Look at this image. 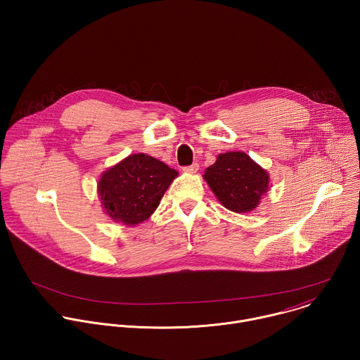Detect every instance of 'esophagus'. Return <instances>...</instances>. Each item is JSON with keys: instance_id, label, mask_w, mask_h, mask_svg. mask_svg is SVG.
I'll return each mask as SVG.
<instances>
[{"instance_id": "34e87169", "label": "esophagus", "mask_w": 360, "mask_h": 360, "mask_svg": "<svg viewBox=\"0 0 360 360\" xmlns=\"http://www.w3.org/2000/svg\"><path fill=\"white\" fill-rule=\"evenodd\" d=\"M198 169H199V164L198 162H193L192 165H188V167L182 168V171L186 172V174H195Z\"/></svg>"}]
</instances>
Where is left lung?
<instances>
[{
    "mask_svg": "<svg viewBox=\"0 0 360 360\" xmlns=\"http://www.w3.org/2000/svg\"><path fill=\"white\" fill-rule=\"evenodd\" d=\"M203 178L224 207L238 214L258 207L269 182L268 172L243 152L221 153Z\"/></svg>",
    "mask_w": 360,
    "mask_h": 360,
    "instance_id": "obj_1",
    "label": "left lung"
}]
</instances>
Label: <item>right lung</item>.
I'll use <instances>...</instances> for the list:
<instances>
[{"label":"right lung","instance_id":"obj_1","mask_svg":"<svg viewBox=\"0 0 360 360\" xmlns=\"http://www.w3.org/2000/svg\"><path fill=\"white\" fill-rule=\"evenodd\" d=\"M178 172L145 153L129 155L101 176L98 192L117 222L136 225L158 208Z\"/></svg>","mask_w":360,"mask_h":360}]
</instances>
